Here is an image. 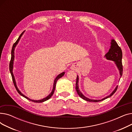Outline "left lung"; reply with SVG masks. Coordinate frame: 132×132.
I'll list each match as a JSON object with an SVG mask.
<instances>
[{"label":"left lung","instance_id":"8db88e82","mask_svg":"<svg viewBox=\"0 0 132 132\" xmlns=\"http://www.w3.org/2000/svg\"><path fill=\"white\" fill-rule=\"evenodd\" d=\"M111 47L110 48V50L109 52L105 54V57L108 60H113L115 62V63L116 64L119 70L120 71V78L122 77V72H123V66L122 64V50L121 49V48L119 45H118L117 43L114 40L112 39L111 40ZM78 80L79 78L77 76V81H76V86H75V89H76V91H77L78 94L79 95L81 98H82L83 100H84L88 102H100L104 100L111 96H112L115 92L117 91V90L118 89V86L116 88L114 89V90L112 93V94H111L109 96L106 97L105 98H104L102 100H91L88 98L86 97H85L84 95H83L81 92L80 91V90L79 89V86H78Z\"/></svg>","mask_w":132,"mask_h":132}]
</instances>
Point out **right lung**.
<instances>
[{"label":"right lung","mask_w":132,"mask_h":132,"mask_svg":"<svg viewBox=\"0 0 132 132\" xmlns=\"http://www.w3.org/2000/svg\"><path fill=\"white\" fill-rule=\"evenodd\" d=\"M23 32H24V31H23ZM23 32H22L21 34V35H20V36L19 37L18 39L16 40V41L14 43V44L13 45L12 48V51H11V60H10V65H9V67H10V73H11V75H12V80H13V82L14 85V86H15V88H16V89L17 92H18V93H19L20 95L22 96L23 97H24V98H27V100H29V101H32V102H35V103H42V102H44V101H46L48 100V99L51 98V97L53 95V93H54V90H55V85H56V82H57V80H58L59 79H60V78H61V77H62V76H64V74H65V72H62V73H60V74H59V75L57 76V77H56V78H55V80H54V84H53V89H52V90L51 93L49 95L47 96L46 97H45V98H43V99H42V100H38V101L32 100L29 99V98L27 97L26 96H25L24 95H23L21 93V92L19 91V90L18 89V88H17V87H16V83H15V79H14V77L13 74V72H12V70H13V60H14V48H15V47L16 45L18 44V42H19V39H20V37H21V36L22 35V34H23Z\"/></svg>","instance_id":"add662e5"}]
</instances>
